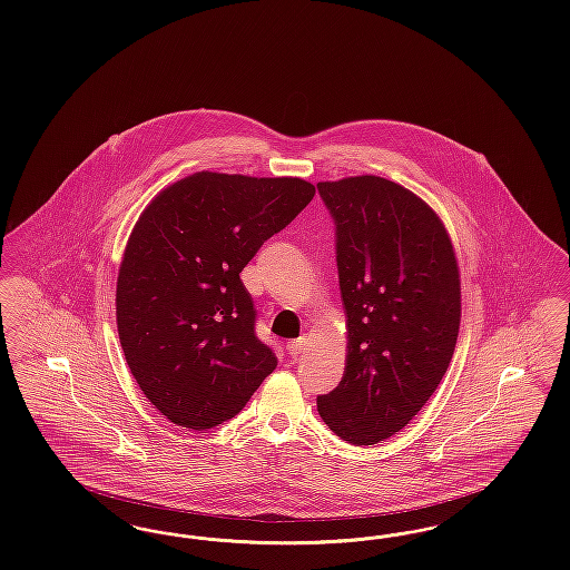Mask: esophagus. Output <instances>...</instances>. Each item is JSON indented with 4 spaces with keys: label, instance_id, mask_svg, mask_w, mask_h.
I'll list each match as a JSON object with an SVG mask.
<instances>
[{
    "label": "esophagus",
    "instance_id": "1",
    "mask_svg": "<svg viewBox=\"0 0 570 570\" xmlns=\"http://www.w3.org/2000/svg\"><path fill=\"white\" fill-rule=\"evenodd\" d=\"M286 351H288L291 356H298V354L305 353V351H307V337H298V340L288 342V344H286Z\"/></svg>",
    "mask_w": 570,
    "mask_h": 570
}]
</instances>
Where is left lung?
Masks as SVG:
<instances>
[{
    "instance_id": "left-lung-1",
    "label": "left lung",
    "mask_w": 570,
    "mask_h": 570,
    "mask_svg": "<svg viewBox=\"0 0 570 570\" xmlns=\"http://www.w3.org/2000/svg\"><path fill=\"white\" fill-rule=\"evenodd\" d=\"M335 219L346 312L342 382L316 400L346 442L404 430L449 370L461 323L460 267L434 209L379 175L321 181Z\"/></svg>"
}]
</instances>
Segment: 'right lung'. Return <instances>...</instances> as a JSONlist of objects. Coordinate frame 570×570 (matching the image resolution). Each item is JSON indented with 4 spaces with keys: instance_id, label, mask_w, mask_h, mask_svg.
<instances>
[{
    "instance_id": "right-lung-1",
    "label": "right lung",
    "mask_w": 570,
    "mask_h": 570,
    "mask_svg": "<svg viewBox=\"0 0 570 570\" xmlns=\"http://www.w3.org/2000/svg\"><path fill=\"white\" fill-rule=\"evenodd\" d=\"M314 194L298 177L200 170L136 219L117 275V331L136 384L170 423L216 428L277 367L239 273Z\"/></svg>"
}]
</instances>
